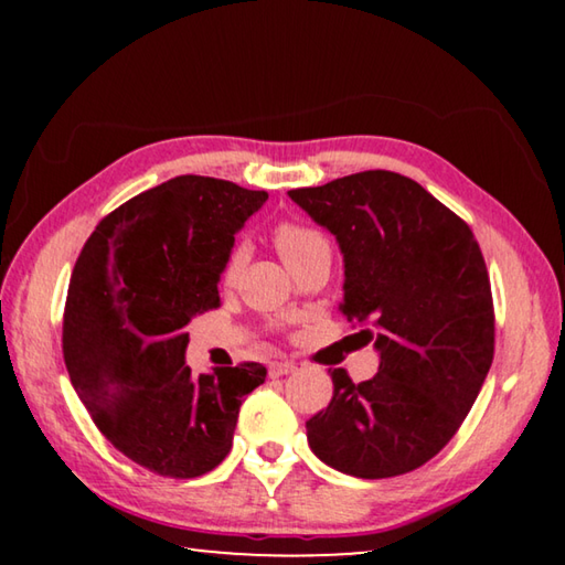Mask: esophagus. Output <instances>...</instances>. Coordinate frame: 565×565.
<instances>
[{"label": "esophagus", "instance_id": "1", "mask_svg": "<svg viewBox=\"0 0 565 565\" xmlns=\"http://www.w3.org/2000/svg\"><path fill=\"white\" fill-rule=\"evenodd\" d=\"M296 366L291 361H276L269 366V376L271 379H279V376H286V374H294Z\"/></svg>", "mask_w": 565, "mask_h": 565}]
</instances>
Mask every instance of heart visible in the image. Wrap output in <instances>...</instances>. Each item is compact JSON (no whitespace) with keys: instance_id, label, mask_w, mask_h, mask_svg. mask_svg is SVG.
<instances>
[{"instance_id":"heart-1","label":"heart","mask_w":565,"mask_h":565,"mask_svg":"<svg viewBox=\"0 0 565 565\" xmlns=\"http://www.w3.org/2000/svg\"><path fill=\"white\" fill-rule=\"evenodd\" d=\"M274 244L279 248L281 259L286 266L296 264L303 259L306 254L319 252V248H329L327 236L319 234L317 228L306 226V224H296V222H281L274 228ZM246 259V248L244 246H234L232 254H228L226 266H224V279H234L236 271L242 269V264Z\"/></svg>"}]
</instances>
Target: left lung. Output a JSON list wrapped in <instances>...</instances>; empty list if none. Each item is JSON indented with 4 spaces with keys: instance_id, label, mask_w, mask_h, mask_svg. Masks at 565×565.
<instances>
[{
    "instance_id": "left-lung-1",
    "label": "left lung",
    "mask_w": 565,
    "mask_h": 565,
    "mask_svg": "<svg viewBox=\"0 0 565 565\" xmlns=\"http://www.w3.org/2000/svg\"><path fill=\"white\" fill-rule=\"evenodd\" d=\"M343 254L349 321H371L379 374L353 384L331 371L327 411L306 420L323 463L356 478L414 471L451 441L489 376L493 299L473 232L394 171H361L291 189Z\"/></svg>"
}]
</instances>
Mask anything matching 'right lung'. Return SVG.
I'll use <instances>...</instances> for the list:
<instances>
[{"instance_id": "1", "label": "right lung", "mask_w": 565, "mask_h": 565, "mask_svg": "<svg viewBox=\"0 0 565 565\" xmlns=\"http://www.w3.org/2000/svg\"><path fill=\"white\" fill-rule=\"evenodd\" d=\"M269 194L212 177H174L104 216L74 264L64 363L114 448L159 476L224 461L238 406L262 363L191 376L189 321L218 306L234 236Z\"/></svg>"}]
</instances>
